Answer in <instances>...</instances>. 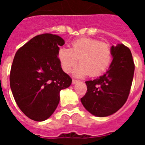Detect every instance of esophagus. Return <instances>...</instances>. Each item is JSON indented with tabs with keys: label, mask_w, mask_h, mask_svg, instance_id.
Instances as JSON below:
<instances>
[{
	"label": "esophagus",
	"mask_w": 145,
	"mask_h": 145,
	"mask_svg": "<svg viewBox=\"0 0 145 145\" xmlns=\"http://www.w3.org/2000/svg\"><path fill=\"white\" fill-rule=\"evenodd\" d=\"M78 82V80H75V79H72V84H73V85H74V84H77Z\"/></svg>",
	"instance_id": "34e87169"
}]
</instances>
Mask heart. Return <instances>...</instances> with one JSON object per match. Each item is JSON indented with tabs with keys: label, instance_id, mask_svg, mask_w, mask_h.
Segmentation results:
<instances>
[{
	"label": "heart",
	"instance_id": "1",
	"mask_svg": "<svg viewBox=\"0 0 145 145\" xmlns=\"http://www.w3.org/2000/svg\"><path fill=\"white\" fill-rule=\"evenodd\" d=\"M58 59L61 69L69 72L76 65L72 75L83 78L89 74L95 77L106 70L112 59L110 47L107 43L90 38H82L72 43L71 48L61 47L59 49Z\"/></svg>",
	"mask_w": 145,
	"mask_h": 145
}]
</instances>
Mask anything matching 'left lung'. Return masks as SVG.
<instances>
[{"label": "left lung", "instance_id": "obj_1", "mask_svg": "<svg viewBox=\"0 0 145 145\" xmlns=\"http://www.w3.org/2000/svg\"><path fill=\"white\" fill-rule=\"evenodd\" d=\"M112 61L103 75L86 82L87 92L80 99L86 110L97 117L117 112L127 100L132 84L134 63L130 49L123 44L110 48Z\"/></svg>", "mask_w": 145, "mask_h": 145}]
</instances>
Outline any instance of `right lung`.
<instances>
[{"instance_id":"1","label":"right lung","mask_w":145,"mask_h":145,"mask_svg":"<svg viewBox=\"0 0 145 145\" xmlns=\"http://www.w3.org/2000/svg\"><path fill=\"white\" fill-rule=\"evenodd\" d=\"M65 43L59 35L45 33L32 38L15 54L10 86L18 107L32 120L48 119L58 106L60 91L71 85L58 59L59 46Z\"/></svg>"}]
</instances>
